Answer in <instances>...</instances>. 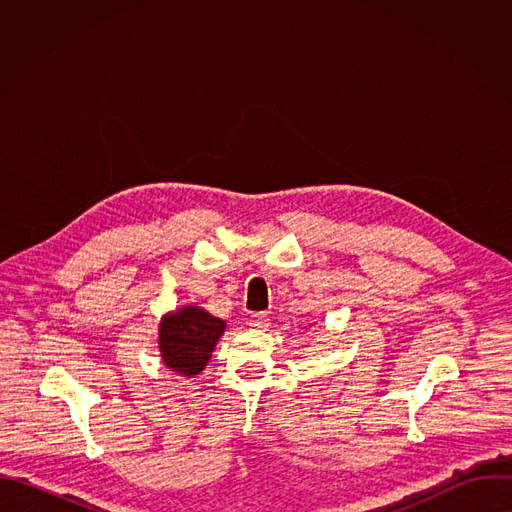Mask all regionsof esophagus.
Segmentation results:
<instances>
[{"instance_id": "esophagus-1", "label": "esophagus", "mask_w": 512, "mask_h": 512, "mask_svg": "<svg viewBox=\"0 0 512 512\" xmlns=\"http://www.w3.org/2000/svg\"><path fill=\"white\" fill-rule=\"evenodd\" d=\"M251 326L257 328V330H267L271 326V320H269V316L265 312H255L251 316Z\"/></svg>"}]
</instances>
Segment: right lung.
Returning a JSON list of instances; mask_svg holds the SVG:
<instances>
[{"mask_svg":"<svg viewBox=\"0 0 512 512\" xmlns=\"http://www.w3.org/2000/svg\"><path fill=\"white\" fill-rule=\"evenodd\" d=\"M225 330V320L214 318L204 308L194 304L164 314L158 328L162 362L176 375H200Z\"/></svg>","mask_w":512,"mask_h":512,"instance_id":"obj_1","label":"right lung"}]
</instances>
